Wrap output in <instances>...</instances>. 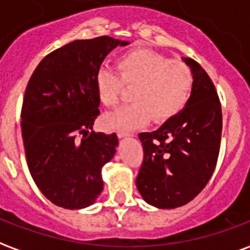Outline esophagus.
<instances>
[{"label":"esophagus","instance_id":"1","mask_svg":"<svg viewBox=\"0 0 250 250\" xmlns=\"http://www.w3.org/2000/svg\"><path fill=\"white\" fill-rule=\"evenodd\" d=\"M117 136L120 138H123V137H127V136H130V134H129V133H127V132H121V130H118Z\"/></svg>","mask_w":250,"mask_h":250}]
</instances>
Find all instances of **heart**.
<instances>
[{"mask_svg": "<svg viewBox=\"0 0 250 250\" xmlns=\"http://www.w3.org/2000/svg\"><path fill=\"white\" fill-rule=\"evenodd\" d=\"M117 67L118 73L100 67L94 77L98 98L107 107L120 103L125 86L133 87V103L105 116L107 127L129 132L145 125L150 114L156 121H167L181 112L190 98L194 76L184 61L137 49L118 58Z\"/></svg>", "mask_w": 250, "mask_h": 250, "instance_id": "b5f03b06", "label": "heart"}]
</instances>
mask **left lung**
<instances>
[{"label":"left lung","mask_w":250,"mask_h":250,"mask_svg":"<svg viewBox=\"0 0 250 250\" xmlns=\"http://www.w3.org/2000/svg\"><path fill=\"white\" fill-rule=\"evenodd\" d=\"M184 60L194 76L185 109L157 130L138 134L144 160L136 185L145 201L161 209L192 201L212 177L220 153L222 112L217 90L200 63Z\"/></svg>","instance_id":"left-lung-1"}]
</instances>
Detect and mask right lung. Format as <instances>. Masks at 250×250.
Masks as SVG:
<instances>
[{
	"label": "right lung",
	"instance_id": "add662e5",
	"mask_svg": "<svg viewBox=\"0 0 250 250\" xmlns=\"http://www.w3.org/2000/svg\"><path fill=\"white\" fill-rule=\"evenodd\" d=\"M127 43L107 36L76 40L43 57L29 80L21 109L26 163L57 207H89L103 192L101 169L118 138L92 130L100 114L94 77L107 53Z\"/></svg>",
	"mask_w": 250,
	"mask_h": 250
}]
</instances>
